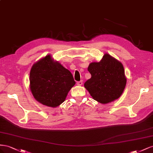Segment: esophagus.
Masks as SVG:
<instances>
[{
  "label": "esophagus",
  "instance_id": "34e87169",
  "mask_svg": "<svg viewBox=\"0 0 153 153\" xmlns=\"http://www.w3.org/2000/svg\"><path fill=\"white\" fill-rule=\"evenodd\" d=\"M77 85L78 86H82V81H78V82H77Z\"/></svg>",
  "mask_w": 153,
  "mask_h": 153
}]
</instances>
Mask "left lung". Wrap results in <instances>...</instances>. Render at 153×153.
<instances>
[{
    "label": "left lung",
    "instance_id": "obj_1",
    "mask_svg": "<svg viewBox=\"0 0 153 153\" xmlns=\"http://www.w3.org/2000/svg\"><path fill=\"white\" fill-rule=\"evenodd\" d=\"M88 71L91 78L84 85L92 98L101 104L119 99L126 85L123 65L108 53L99 62L90 63Z\"/></svg>",
    "mask_w": 153,
    "mask_h": 153
}]
</instances>
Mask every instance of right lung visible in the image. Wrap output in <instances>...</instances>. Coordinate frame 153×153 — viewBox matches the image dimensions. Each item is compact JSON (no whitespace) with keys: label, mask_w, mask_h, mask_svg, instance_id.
<instances>
[{"label":"right lung","mask_w":153,"mask_h":153,"mask_svg":"<svg viewBox=\"0 0 153 153\" xmlns=\"http://www.w3.org/2000/svg\"><path fill=\"white\" fill-rule=\"evenodd\" d=\"M29 88L36 101L49 107L63 103L68 91L75 85L71 72L51 54L39 59L30 68Z\"/></svg>","instance_id":"1"}]
</instances>
